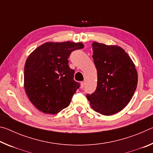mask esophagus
Returning <instances> with one entry per match:
<instances>
[{
  "instance_id": "esophagus-1",
  "label": "esophagus",
  "mask_w": 153,
  "mask_h": 153,
  "mask_svg": "<svg viewBox=\"0 0 153 153\" xmlns=\"http://www.w3.org/2000/svg\"><path fill=\"white\" fill-rule=\"evenodd\" d=\"M85 86V82H81V88L83 89Z\"/></svg>"
}]
</instances>
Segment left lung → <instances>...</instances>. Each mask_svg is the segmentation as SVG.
Here are the masks:
<instances>
[{"mask_svg":"<svg viewBox=\"0 0 153 153\" xmlns=\"http://www.w3.org/2000/svg\"><path fill=\"white\" fill-rule=\"evenodd\" d=\"M92 46L97 86L86 97L95 111L112 115L131 100L137 87L138 74L130 56L120 46L97 42H92Z\"/></svg>","mask_w":153,"mask_h":153,"instance_id":"left-lung-1","label":"left lung"}]
</instances>
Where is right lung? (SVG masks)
<instances>
[{
	"mask_svg": "<svg viewBox=\"0 0 153 153\" xmlns=\"http://www.w3.org/2000/svg\"><path fill=\"white\" fill-rule=\"evenodd\" d=\"M82 42H46L28 56L24 67V89L32 104L45 113L55 115L68 107L79 83L69 67L72 51Z\"/></svg>",
	"mask_w": 153,
	"mask_h": 153,
	"instance_id": "obj_1",
	"label": "right lung"
}]
</instances>
